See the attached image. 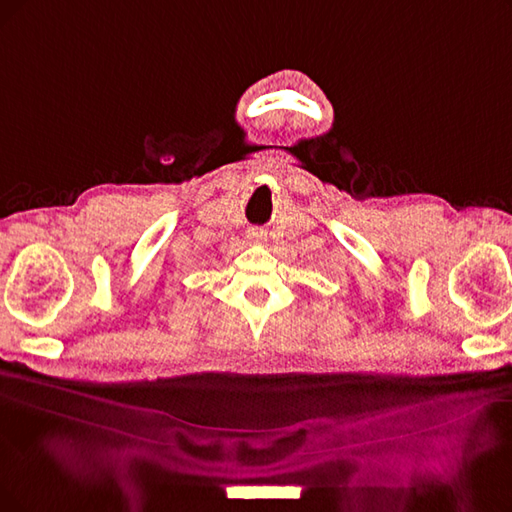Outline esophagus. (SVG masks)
Returning a JSON list of instances; mask_svg holds the SVG:
<instances>
[{"instance_id":"1","label":"esophagus","mask_w":512,"mask_h":512,"mask_svg":"<svg viewBox=\"0 0 512 512\" xmlns=\"http://www.w3.org/2000/svg\"><path fill=\"white\" fill-rule=\"evenodd\" d=\"M248 237H250V239H256V241H260V239L264 237V231H262V229H252V231L248 233Z\"/></svg>"}]
</instances>
